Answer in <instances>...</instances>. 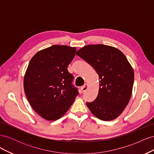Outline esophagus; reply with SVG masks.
<instances>
[{
	"label": "esophagus",
	"instance_id": "obj_1",
	"mask_svg": "<svg viewBox=\"0 0 154 154\" xmlns=\"http://www.w3.org/2000/svg\"><path fill=\"white\" fill-rule=\"evenodd\" d=\"M88 88V85L87 84H85L84 86H83L82 88H81V90H82V92H85Z\"/></svg>",
	"mask_w": 154,
	"mask_h": 154
}]
</instances>
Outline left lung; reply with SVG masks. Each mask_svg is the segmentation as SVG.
Returning a JSON list of instances; mask_svg holds the SVG:
<instances>
[{"instance_id":"8db88e82","label":"left lung","mask_w":154,"mask_h":154,"mask_svg":"<svg viewBox=\"0 0 154 154\" xmlns=\"http://www.w3.org/2000/svg\"><path fill=\"white\" fill-rule=\"evenodd\" d=\"M76 54L94 69L100 79L97 96L86 105L92 114L103 121L117 118L132 96L134 69L125 54L112 46L88 45Z\"/></svg>"}]
</instances>
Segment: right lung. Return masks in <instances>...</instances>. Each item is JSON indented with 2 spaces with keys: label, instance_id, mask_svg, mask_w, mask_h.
Instances as JSON below:
<instances>
[{
  "label": "right lung",
  "instance_id": "obj_1",
  "mask_svg": "<svg viewBox=\"0 0 154 154\" xmlns=\"http://www.w3.org/2000/svg\"><path fill=\"white\" fill-rule=\"evenodd\" d=\"M76 48L54 45L37 52L31 59L24 77V89L33 110L48 121L62 118L78 92L72 85L67 67Z\"/></svg>",
  "mask_w": 154,
  "mask_h": 154
}]
</instances>
